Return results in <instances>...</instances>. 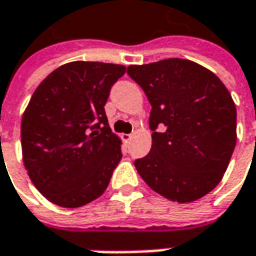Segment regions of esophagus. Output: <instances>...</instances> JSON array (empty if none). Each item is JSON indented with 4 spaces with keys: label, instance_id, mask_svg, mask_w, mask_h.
<instances>
[{
    "label": "esophagus",
    "instance_id": "obj_1",
    "mask_svg": "<svg viewBox=\"0 0 256 256\" xmlns=\"http://www.w3.org/2000/svg\"><path fill=\"white\" fill-rule=\"evenodd\" d=\"M132 140V134H122V141L124 142H130Z\"/></svg>",
    "mask_w": 256,
    "mask_h": 256
}]
</instances>
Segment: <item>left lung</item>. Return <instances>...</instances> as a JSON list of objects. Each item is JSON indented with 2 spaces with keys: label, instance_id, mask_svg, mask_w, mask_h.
<instances>
[{
  "label": "left lung",
  "instance_id": "obj_1",
  "mask_svg": "<svg viewBox=\"0 0 256 256\" xmlns=\"http://www.w3.org/2000/svg\"><path fill=\"white\" fill-rule=\"evenodd\" d=\"M126 73L151 104L152 146L135 160L138 174L172 202L206 196L220 183L236 144V106L229 90L213 72L187 58L131 64Z\"/></svg>",
  "mask_w": 256,
  "mask_h": 256
}]
</instances>
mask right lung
Segmentation results:
<instances>
[{
	"instance_id": "1",
	"label": "right lung",
	"mask_w": 256,
	"mask_h": 256,
	"mask_svg": "<svg viewBox=\"0 0 256 256\" xmlns=\"http://www.w3.org/2000/svg\"><path fill=\"white\" fill-rule=\"evenodd\" d=\"M125 70L122 64L70 62L34 90L21 120L22 162L48 202L74 209L106 190L122 142L104 106Z\"/></svg>"
}]
</instances>
